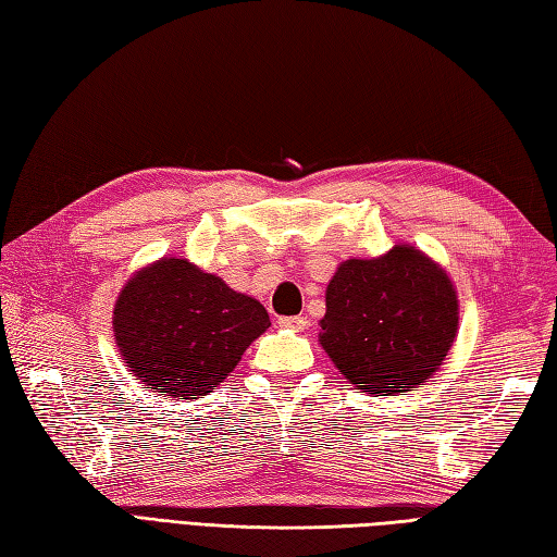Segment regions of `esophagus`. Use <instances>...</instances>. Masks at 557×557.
Here are the masks:
<instances>
[{
	"label": "esophagus",
	"mask_w": 557,
	"mask_h": 557,
	"mask_svg": "<svg viewBox=\"0 0 557 557\" xmlns=\"http://www.w3.org/2000/svg\"><path fill=\"white\" fill-rule=\"evenodd\" d=\"M277 323L282 327L297 330V333H301V330H306V325H309V321H306V315H285V318H280Z\"/></svg>",
	"instance_id": "1"
}]
</instances>
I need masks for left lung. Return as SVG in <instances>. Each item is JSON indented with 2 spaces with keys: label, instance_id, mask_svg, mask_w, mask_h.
<instances>
[{
  "label": "left lung",
  "instance_id": "8db88e82",
  "mask_svg": "<svg viewBox=\"0 0 557 557\" xmlns=\"http://www.w3.org/2000/svg\"><path fill=\"white\" fill-rule=\"evenodd\" d=\"M457 323L447 272L419 248L395 244L337 268L318 342L354 387L381 397L429 381L453 347Z\"/></svg>",
  "mask_w": 557,
  "mask_h": 557
}]
</instances>
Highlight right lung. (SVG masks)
I'll return each instance as SVG.
<instances>
[{"mask_svg": "<svg viewBox=\"0 0 557 557\" xmlns=\"http://www.w3.org/2000/svg\"><path fill=\"white\" fill-rule=\"evenodd\" d=\"M112 325L136 381L152 393L198 399L234 371L270 318L263 304L186 258H160L126 282Z\"/></svg>", "mask_w": 557, "mask_h": 557, "instance_id": "right-lung-1", "label": "right lung"}]
</instances>
